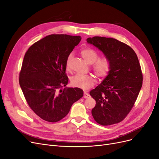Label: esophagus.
Returning <instances> with one entry per match:
<instances>
[{
    "label": "esophagus",
    "instance_id": "1",
    "mask_svg": "<svg viewBox=\"0 0 159 159\" xmlns=\"http://www.w3.org/2000/svg\"><path fill=\"white\" fill-rule=\"evenodd\" d=\"M84 98H89V95L88 93H86V92H84Z\"/></svg>",
    "mask_w": 159,
    "mask_h": 159
}]
</instances>
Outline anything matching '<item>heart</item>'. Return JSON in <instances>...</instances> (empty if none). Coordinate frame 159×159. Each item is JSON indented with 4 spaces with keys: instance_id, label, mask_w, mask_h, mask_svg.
Segmentation results:
<instances>
[{
    "instance_id": "obj_1",
    "label": "heart",
    "mask_w": 159,
    "mask_h": 159,
    "mask_svg": "<svg viewBox=\"0 0 159 159\" xmlns=\"http://www.w3.org/2000/svg\"><path fill=\"white\" fill-rule=\"evenodd\" d=\"M81 55L88 64H93L92 70L98 78H104L109 74L111 68V63L108 57H102L98 60V53L91 48L82 50L81 51ZM71 57V56L68 57L67 67H68ZM71 83L74 87L87 90L95 84V78L92 75L77 74L71 78Z\"/></svg>"
}]
</instances>
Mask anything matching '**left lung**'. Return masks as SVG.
<instances>
[{"instance_id":"left-lung-1","label":"left lung","mask_w":159,"mask_h":159,"mask_svg":"<svg viewBox=\"0 0 159 159\" xmlns=\"http://www.w3.org/2000/svg\"><path fill=\"white\" fill-rule=\"evenodd\" d=\"M110 60L111 68L102 83L89 94L96 102L91 110L102 125L122 121L133 107L143 84V75L136 53L115 38L94 36L87 39Z\"/></svg>"}]
</instances>
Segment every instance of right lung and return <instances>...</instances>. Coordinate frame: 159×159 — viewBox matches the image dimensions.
<instances>
[{
    "mask_svg": "<svg viewBox=\"0 0 159 159\" xmlns=\"http://www.w3.org/2000/svg\"><path fill=\"white\" fill-rule=\"evenodd\" d=\"M81 39L80 36H47L32 44L24 57L19 84L30 107L46 121H60L83 97L80 88L62 89L68 83V56Z\"/></svg>",
    "mask_w": 159,
    "mask_h": 159,
    "instance_id": "1",
    "label": "right lung"
}]
</instances>
